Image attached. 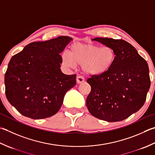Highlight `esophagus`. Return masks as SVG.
<instances>
[{"label":"esophagus","instance_id":"1","mask_svg":"<svg viewBox=\"0 0 155 155\" xmlns=\"http://www.w3.org/2000/svg\"><path fill=\"white\" fill-rule=\"evenodd\" d=\"M84 81V77H82V76H78V77H77V83L81 84L82 83H83Z\"/></svg>","mask_w":155,"mask_h":155}]
</instances>
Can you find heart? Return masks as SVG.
<instances>
[{
    "instance_id": "obj_1",
    "label": "heart",
    "mask_w": 155,
    "mask_h": 155,
    "mask_svg": "<svg viewBox=\"0 0 155 155\" xmlns=\"http://www.w3.org/2000/svg\"><path fill=\"white\" fill-rule=\"evenodd\" d=\"M114 49L109 45L99 46L93 44H75L70 51H64L62 63L66 67L74 68L77 64L82 65L88 74L101 75L110 70L116 60Z\"/></svg>"
}]
</instances>
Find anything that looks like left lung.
Instances as JSON below:
<instances>
[{
	"mask_svg": "<svg viewBox=\"0 0 155 155\" xmlns=\"http://www.w3.org/2000/svg\"><path fill=\"white\" fill-rule=\"evenodd\" d=\"M112 47L116 60L111 68L101 75H91L87 82L91 90L86 101L91 114L98 119L120 122L143 106L150 85L148 64L134 46L123 39L96 38Z\"/></svg>",
	"mask_w": 155,
	"mask_h": 155,
	"instance_id": "1",
	"label": "left lung"
}]
</instances>
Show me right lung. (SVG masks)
Returning <instances> with one entry per match:
<instances>
[{
  "label": "right lung",
  "mask_w": 155,
  "mask_h": 155,
  "mask_svg": "<svg viewBox=\"0 0 155 155\" xmlns=\"http://www.w3.org/2000/svg\"><path fill=\"white\" fill-rule=\"evenodd\" d=\"M72 38L60 36L27 45L9 62L5 75L6 97L24 116L44 119L56 114L73 87L76 74H63L62 56Z\"/></svg>",
  "instance_id": "right-lung-1"
}]
</instances>
